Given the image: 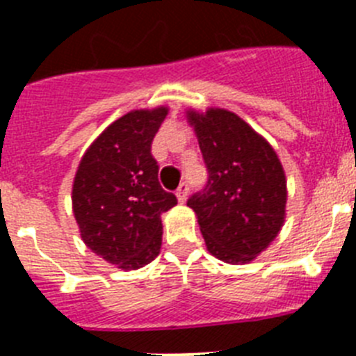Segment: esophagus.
I'll return each mask as SVG.
<instances>
[{
    "instance_id": "obj_1",
    "label": "esophagus",
    "mask_w": 356,
    "mask_h": 356,
    "mask_svg": "<svg viewBox=\"0 0 356 356\" xmlns=\"http://www.w3.org/2000/svg\"><path fill=\"white\" fill-rule=\"evenodd\" d=\"M187 194H188V185L184 181V184H180V187L176 188V197H178L180 203H184V201L187 200Z\"/></svg>"
}]
</instances>
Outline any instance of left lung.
Masks as SVG:
<instances>
[{
	"mask_svg": "<svg viewBox=\"0 0 356 356\" xmlns=\"http://www.w3.org/2000/svg\"><path fill=\"white\" fill-rule=\"evenodd\" d=\"M209 181L187 200L210 253L246 264L262 253L284 225L287 184L275 149L234 112H188Z\"/></svg>",
	"mask_w": 356,
	"mask_h": 356,
	"instance_id": "left-lung-1",
	"label": "left lung"
}]
</instances>
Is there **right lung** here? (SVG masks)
<instances>
[{
  "label": "right lung",
  "mask_w": 356,
  "mask_h": 356,
  "mask_svg": "<svg viewBox=\"0 0 356 356\" xmlns=\"http://www.w3.org/2000/svg\"><path fill=\"white\" fill-rule=\"evenodd\" d=\"M168 108L134 110L85 151L72 185V212L83 242L106 262L139 269L162 246L160 216L178 203L160 187L151 143Z\"/></svg>",
  "instance_id": "obj_1"
}]
</instances>
